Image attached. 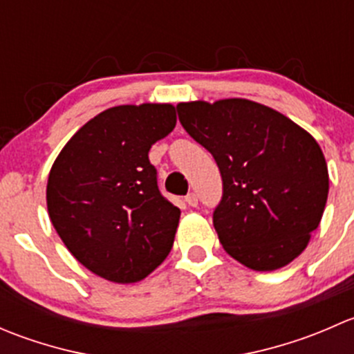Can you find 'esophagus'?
<instances>
[{
    "mask_svg": "<svg viewBox=\"0 0 354 354\" xmlns=\"http://www.w3.org/2000/svg\"><path fill=\"white\" fill-rule=\"evenodd\" d=\"M185 202H187L190 207H197L198 205V197L195 194H188L187 197H185Z\"/></svg>",
    "mask_w": 354,
    "mask_h": 354,
    "instance_id": "obj_1",
    "label": "esophagus"
}]
</instances>
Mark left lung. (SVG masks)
Listing matches in <instances>:
<instances>
[{
  "instance_id": "1",
  "label": "left lung",
  "mask_w": 354,
  "mask_h": 354,
  "mask_svg": "<svg viewBox=\"0 0 354 354\" xmlns=\"http://www.w3.org/2000/svg\"><path fill=\"white\" fill-rule=\"evenodd\" d=\"M180 123L216 159L223 200L214 227L223 248L253 270L288 266L319 227L329 171L315 138L248 99L176 106Z\"/></svg>"
}]
</instances>
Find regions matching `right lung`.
<instances>
[{"mask_svg":"<svg viewBox=\"0 0 354 354\" xmlns=\"http://www.w3.org/2000/svg\"><path fill=\"white\" fill-rule=\"evenodd\" d=\"M174 127L173 104L114 106L56 157L46 188L49 219L95 276L137 283L169 255L181 212L160 195L149 151Z\"/></svg>","mask_w":354,"mask_h":354,"instance_id":"add662e5","label":"right lung"}]
</instances>
